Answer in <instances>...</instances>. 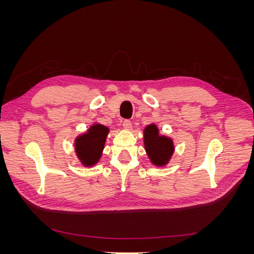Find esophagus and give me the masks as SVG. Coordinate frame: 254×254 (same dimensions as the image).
<instances>
[{
    "label": "esophagus",
    "mask_w": 254,
    "mask_h": 254,
    "mask_svg": "<svg viewBox=\"0 0 254 254\" xmlns=\"http://www.w3.org/2000/svg\"><path fill=\"white\" fill-rule=\"evenodd\" d=\"M123 127H124L126 130H130V129L132 128L131 122H130L129 120H125L124 122H123Z\"/></svg>",
    "instance_id": "esophagus-1"
}]
</instances>
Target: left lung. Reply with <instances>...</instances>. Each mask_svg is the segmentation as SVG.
<instances>
[{
  "mask_svg": "<svg viewBox=\"0 0 254 254\" xmlns=\"http://www.w3.org/2000/svg\"><path fill=\"white\" fill-rule=\"evenodd\" d=\"M145 149L147 151L152 163L164 165L173 155L174 146L171 139L159 135L157 126L149 125L144 130Z\"/></svg>",
  "mask_w": 254,
  "mask_h": 254,
  "instance_id": "obj_1",
  "label": "left lung"
}]
</instances>
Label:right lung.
Listing matches in <instances>:
<instances>
[{"mask_svg": "<svg viewBox=\"0 0 254 254\" xmlns=\"http://www.w3.org/2000/svg\"><path fill=\"white\" fill-rule=\"evenodd\" d=\"M107 134H108V128L96 124L92 126L86 134L77 137L75 148L84 165L91 166L97 162L102 155Z\"/></svg>", "mask_w": 254, "mask_h": 254, "instance_id": "add662e5", "label": "right lung"}]
</instances>
